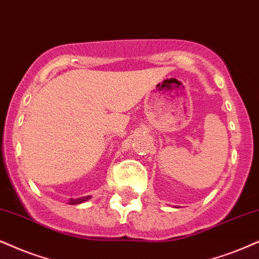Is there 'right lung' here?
Listing matches in <instances>:
<instances>
[{
	"instance_id": "1",
	"label": "right lung",
	"mask_w": 259,
	"mask_h": 259,
	"mask_svg": "<svg viewBox=\"0 0 259 259\" xmlns=\"http://www.w3.org/2000/svg\"><path fill=\"white\" fill-rule=\"evenodd\" d=\"M90 198H91V196L80 197V198H71V199H69V204H72V205H75V204H80V203L86 202V200H89Z\"/></svg>"
}]
</instances>
